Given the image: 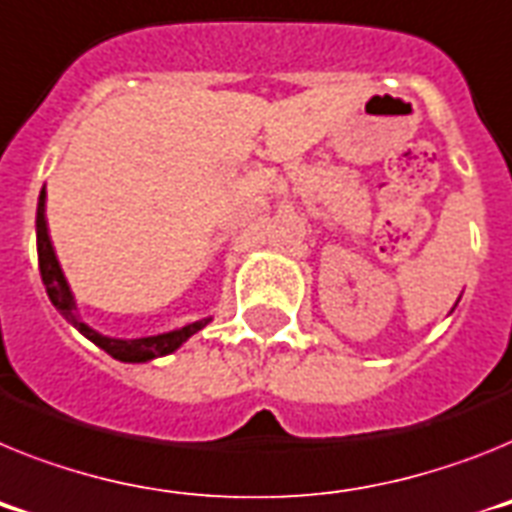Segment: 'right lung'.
Returning a JSON list of instances; mask_svg holds the SVG:
<instances>
[{
    "label": "right lung",
    "mask_w": 512,
    "mask_h": 512,
    "mask_svg": "<svg viewBox=\"0 0 512 512\" xmlns=\"http://www.w3.org/2000/svg\"><path fill=\"white\" fill-rule=\"evenodd\" d=\"M44 200H46V192H41V197H38V213H36V239H38V268H41V278H44L46 294H49L51 304H54V307H57L85 338H90L96 346H101L106 354H111L114 359H119V362H148V359H156V356L171 354L174 349H179V346H182L192 333H197V330L203 328L205 322H208V320L192 322V325H187V328L174 330V333H163V336L119 341V338L101 336V333H96L93 328H88L85 322L77 320L70 286H67V281H64L62 268H59L57 255H54V247H51L49 231H46Z\"/></svg>",
    "instance_id": "obj_1"
}]
</instances>
